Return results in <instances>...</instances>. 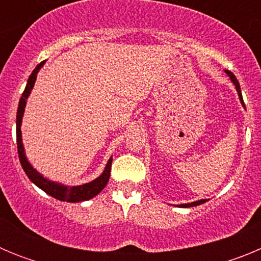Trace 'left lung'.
<instances>
[{
    "instance_id": "1",
    "label": "left lung",
    "mask_w": 261,
    "mask_h": 261,
    "mask_svg": "<svg viewBox=\"0 0 261 261\" xmlns=\"http://www.w3.org/2000/svg\"><path fill=\"white\" fill-rule=\"evenodd\" d=\"M226 73H227V75L230 77V80L232 81V84L235 85V89H237V91H238V95H239V98H241V102H242V105H243V107H244V102H243V98H242V91H241V86H239L238 80L235 78V75L232 74L231 71L226 70ZM204 202H206V200H199V201L191 202V204H183V205H180V206H181V208H191V206H197V205L204 204Z\"/></svg>"
}]
</instances>
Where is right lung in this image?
<instances>
[{
    "mask_svg": "<svg viewBox=\"0 0 261 261\" xmlns=\"http://www.w3.org/2000/svg\"><path fill=\"white\" fill-rule=\"evenodd\" d=\"M44 61L40 62L34 71L30 75L29 81H27L26 89L23 91L22 96H20L19 106H18L17 111V147H18V155H19L20 165H22L23 170L26 172L27 176L30 177V180L34 184L41 188L45 193H48L49 196L55 197L57 200H61V201H68V202H81L86 201V200L93 199L94 196L98 195L100 191L106 187V184L108 183V179H110L111 174V165H112V159H110L106 166L105 171L99 177H96L95 180L90 181V183L84 184V186H77V187H65L62 184H57L55 181H49L47 179L41 176L36 170L32 168V166L30 165L29 161L26 159L24 155V149H23L22 145V135H20V123H22V116L23 112H24V107H26V99L29 98L30 93H31L32 87L36 81V75H38L39 69L43 66Z\"/></svg>",
    "mask_w": 261,
    "mask_h": 261,
    "instance_id": "obj_1",
    "label": "right lung"
}]
</instances>
